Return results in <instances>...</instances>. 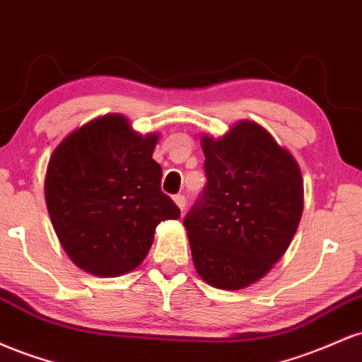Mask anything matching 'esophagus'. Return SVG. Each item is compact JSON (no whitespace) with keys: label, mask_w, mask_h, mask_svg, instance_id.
Masks as SVG:
<instances>
[{"label":"esophagus","mask_w":362,"mask_h":362,"mask_svg":"<svg viewBox=\"0 0 362 362\" xmlns=\"http://www.w3.org/2000/svg\"><path fill=\"white\" fill-rule=\"evenodd\" d=\"M173 202H175V204L178 206V209H180V211L185 209V197L182 194L173 195Z\"/></svg>","instance_id":"34e87169"}]
</instances>
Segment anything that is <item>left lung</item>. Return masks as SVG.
<instances>
[{
	"label": "left lung",
	"mask_w": 362,
	"mask_h": 362,
	"mask_svg": "<svg viewBox=\"0 0 362 362\" xmlns=\"http://www.w3.org/2000/svg\"><path fill=\"white\" fill-rule=\"evenodd\" d=\"M201 146L207 184L184 218L195 271L213 288H248L281 260L300 226V165L253 120L218 139L202 134Z\"/></svg>",
	"instance_id": "obj_1"
}]
</instances>
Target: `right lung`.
<instances>
[{
	"instance_id": "add662e5",
	"label": "right lung",
	"mask_w": 362,
	"mask_h": 362,
	"mask_svg": "<svg viewBox=\"0 0 362 362\" xmlns=\"http://www.w3.org/2000/svg\"><path fill=\"white\" fill-rule=\"evenodd\" d=\"M158 139L156 132H136L124 115L107 114L52 151L45 204L62 248L85 272L119 277L134 271L158 224L180 218L161 192V167L153 160Z\"/></svg>"
}]
</instances>
